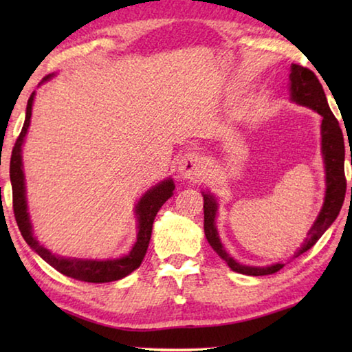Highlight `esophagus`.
<instances>
[{"label":"esophagus","mask_w":352,"mask_h":352,"mask_svg":"<svg viewBox=\"0 0 352 352\" xmlns=\"http://www.w3.org/2000/svg\"><path fill=\"white\" fill-rule=\"evenodd\" d=\"M204 158H201L197 152L184 153L180 163H178V174H180L183 180H194V178L204 174Z\"/></svg>","instance_id":"1"}]
</instances>
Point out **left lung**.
I'll list each match as a JSON object with an SVG mask.
<instances>
[{
	"mask_svg": "<svg viewBox=\"0 0 352 352\" xmlns=\"http://www.w3.org/2000/svg\"><path fill=\"white\" fill-rule=\"evenodd\" d=\"M290 99L294 102L309 107L321 115V152L324 158V170H326V195L324 204L315 220L312 228L309 230L307 237L301 248L298 250L296 256L307 252L312 248L317 241L323 236L324 231L329 228L333 220L337 219L338 212L342 210L344 194H346V178H344V141L342 129L338 126L337 118L333 116L323 87H321L317 76L309 68L301 67V65L292 63L290 67ZM352 192V188H351ZM204 194V212H205V236L210 245L212 247L220 258H222L233 272L242 273V275L250 276H264L272 275V273L279 272L284 264H272L269 267H250L239 264L231 256L225 252L222 242L219 239L217 228H216V212H217V201L214 195L210 192Z\"/></svg>",
	"mask_w": 352,
	"mask_h": 352,
	"instance_id": "left-lung-1",
	"label": "left lung"
}]
</instances>
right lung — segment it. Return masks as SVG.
Wrapping results in <instances>:
<instances>
[{"label":"right lung","mask_w":352,"mask_h":352,"mask_svg":"<svg viewBox=\"0 0 352 352\" xmlns=\"http://www.w3.org/2000/svg\"><path fill=\"white\" fill-rule=\"evenodd\" d=\"M51 74L46 76L43 80H50ZM35 93L31 94L26 107V119L23 124L21 133L15 141V146L12 148L10 157V183H12V201H14V214L16 225L21 231L23 239L28 242L35 253L41 259H45L47 264L54 267L57 272L63 273L65 276L79 279L85 283H111L118 281L127 276L133 270L138 269L142 259H144L148 241L152 236V225L155 216L160 211V208L164 205V201L172 197L175 184L172 178L163 180L162 183L155 184L152 189L142 195L138 204L135 206L136 219H138V234H136L135 245L130 250V253L118 259L107 261H93V259H77V258H60L50 250L40 245L38 241L32 234V225L29 220L28 204H26V188H25V172H23L21 163V146L25 142L29 124H31L32 104Z\"/></svg>","instance_id":"right-lung-1"}]
</instances>
